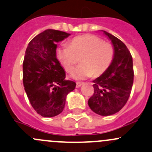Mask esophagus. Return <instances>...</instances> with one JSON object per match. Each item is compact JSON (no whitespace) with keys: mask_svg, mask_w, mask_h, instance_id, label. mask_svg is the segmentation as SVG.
<instances>
[{"mask_svg":"<svg viewBox=\"0 0 152 152\" xmlns=\"http://www.w3.org/2000/svg\"><path fill=\"white\" fill-rule=\"evenodd\" d=\"M83 84H84L83 82H79V81H78V82H76V87L79 88V87H80Z\"/></svg>","mask_w":152,"mask_h":152,"instance_id":"34e87169","label":"esophagus"}]
</instances>
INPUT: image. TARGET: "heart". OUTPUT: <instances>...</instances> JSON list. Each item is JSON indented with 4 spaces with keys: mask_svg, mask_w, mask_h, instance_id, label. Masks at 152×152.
<instances>
[{
    "mask_svg": "<svg viewBox=\"0 0 152 152\" xmlns=\"http://www.w3.org/2000/svg\"><path fill=\"white\" fill-rule=\"evenodd\" d=\"M80 58L79 65L71 73L77 80H83L104 73L112 63L114 49L110 43L104 42L95 35H82L70 41L68 46H61L57 49V57L68 73L72 71Z\"/></svg>",
    "mask_w": 152,
    "mask_h": 152,
    "instance_id": "heart-1",
    "label": "heart"
}]
</instances>
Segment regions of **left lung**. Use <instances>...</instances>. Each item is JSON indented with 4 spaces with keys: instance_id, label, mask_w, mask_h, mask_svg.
Masks as SVG:
<instances>
[{
    "instance_id": "left-lung-1",
    "label": "left lung",
    "mask_w": 152,
    "mask_h": 152,
    "mask_svg": "<svg viewBox=\"0 0 152 152\" xmlns=\"http://www.w3.org/2000/svg\"><path fill=\"white\" fill-rule=\"evenodd\" d=\"M103 33L112 42L114 57L108 69L93 81L94 94L88 105L97 114L110 116L120 111L128 100L134 71L132 55L125 44L108 32Z\"/></svg>"
}]
</instances>
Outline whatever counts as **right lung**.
<instances>
[{
	"label": "right lung",
	"instance_id": "1",
	"mask_svg": "<svg viewBox=\"0 0 152 152\" xmlns=\"http://www.w3.org/2000/svg\"><path fill=\"white\" fill-rule=\"evenodd\" d=\"M71 34L48 29L28 44L23 61V84L32 107L44 117L63 111L66 96L76 83L65 79V73L56 57L57 43Z\"/></svg>",
	"mask_w": 152,
	"mask_h": 152
}]
</instances>
